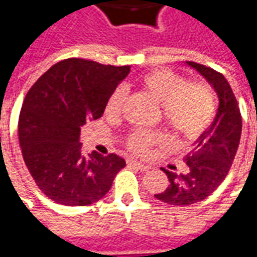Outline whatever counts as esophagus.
I'll use <instances>...</instances> for the list:
<instances>
[{
  "label": "esophagus",
  "mask_w": 257,
  "mask_h": 257,
  "mask_svg": "<svg viewBox=\"0 0 257 257\" xmlns=\"http://www.w3.org/2000/svg\"><path fill=\"white\" fill-rule=\"evenodd\" d=\"M128 165H129V167L135 168V169H139V171H142V172H146V171H149V169H150V167H147V165H143V164H140V162L135 161V160H129Z\"/></svg>",
  "instance_id": "obj_1"
}]
</instances>
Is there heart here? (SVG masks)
<instances>
[{"instance_id": "b5f03b06", "label": "heart", "mask_w": 257, "mask_h": 257, "mask_svg": "<svg viewBox=\"0 0 257 257\" xmlns=\"http://www.w3.org/2000/svg\"><path fill=\"white\" fill-rule=\"evenodd\" d=\"M140 85L153 100L162 106V117L168 126L180 138L193 140L209 128L216 114L213 90L205 84H189L183 75L160 68L146 73ZM123 88L112 92L106 104V112L117 117L125 100ZM167 142L161 134L135 131L126 138V149L132 154L146 157L154 146Z\"/></svg>"}]
</instances>
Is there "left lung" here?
Instances as JSON below:
<instances>
[{"mask_svg":"<svg viewBox=\"0 0 257 257\" xmlns=\"http://www.w3.org/2000/svg\"><path fill=\"white\" fill-rule=\"evenodd\" d=\"M209 82L219 97V107L209 128L195 142L193 151L186 156L187 173L169 172L162 168L169 179L164 193L154 197L169 205H191L209 197L226 179L237 154L241 139L242 119L237 99L224 75L204 64L187 62Z\"/></svg>","mask_w":257,"mask_h":257,"instance_id":"8db88e82","label":"left lung"}]
</instances>
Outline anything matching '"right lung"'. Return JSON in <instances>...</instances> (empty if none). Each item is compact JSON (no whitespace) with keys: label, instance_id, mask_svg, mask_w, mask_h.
I'll use <instances>...</instances> for the list:
<instances>
[{"label":"right lung","instance_id":"obj_1","mask_svg":"<svg viewBox=\"0 0 257 257\" xmlns=\"http://www.w3.org/2000/svg\"><path fill=\"white\" fill-rule=\"evenodd\" d=\"M131 71L71 58L42 74L19 115L23 160L38 189L55 202L85 206L101 199L125 160L115 154L85 156L81 126L103 115L107 100Z\"/></svg>","mask_w":257,"mask_h":257}]
</instances>
